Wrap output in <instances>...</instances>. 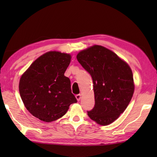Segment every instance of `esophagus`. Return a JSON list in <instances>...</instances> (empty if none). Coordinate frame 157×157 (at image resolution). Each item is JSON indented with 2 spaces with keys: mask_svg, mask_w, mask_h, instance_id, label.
<instances>
[{
  "mask_svg": "<svg viewBox=\"0 0 157 157\" xmlns=\"http://www.w3.org/2000/svg\"><path fill=\"white\" fill-rule=\"evenodd\" d=\"M75 97H76L77 100H78V101H80L81 98H82V95H81V94H77V95L75 96Z\"/></svg>",
  "mask_w": 157,
  "mask_h": 157,
  "instance_id": "1",
  "label": "esophagus"
}]
</instances>
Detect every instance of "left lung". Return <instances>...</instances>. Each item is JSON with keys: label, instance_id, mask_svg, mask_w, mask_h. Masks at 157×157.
Instances as JSON below:
<instances>
[{"label": "left lung", "instance_id": "1", "mask_svg": "<svg viewBox=\"0 0 157 157\" xmlns=\"http://www.w3.org/2000/svg\"><path fill=\"white\" fill-rule=\"evenodd\" d=\"M77 59L94 84L95 105L88 111L89 117L101 125L111 124L124 112L134 94L131 68L115 52L99 45L80 51Z\"/></svg>", "mask_w": 157, "mask_h": 157}]
</instances>
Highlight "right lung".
<instances>
[{
	"label": "right lung",
	"instance_id": "obj_1",
	"mask_svg": "<svg viewBox=\"0 0 157 157\" xmlns=\"http://www.w3.org/2000/svg\"><path fill=\"white\" fill-rule=\"evenodd\" d=\"M71 55L50 51L40 56L20 78L19 90L25 108L45 122L59 119L77 102L70 79L64 75Z\"/></svg>",
	"mask_w": 157,
	"mask_h": 157
}]
</instances>
